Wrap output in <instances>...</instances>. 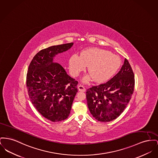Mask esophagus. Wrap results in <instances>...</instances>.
<instances>
[{
  "mask_svg": "<svg viewBox=\"0 0 158 158\" xmlns=\"http://www.w3.org/2000/svg\"><path fill=\"white\" fill-rule=\"evenodd\" d=\"M78 89L79 91H82V92H85L86 91V88H85V86L83 85H78Z\"/></svg>",
  "mask_w": 158,
  "mask_h": 158,
  "instance_id": "esophagus-1",
  "label": "esophagus"
}]
</instances>
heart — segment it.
<instances>
[{"label":"heart","mask_w":158,"mask_h":158,"mask_svg":"<svg viewBox=\"0 0 158 158\" xmlns=\"http://www.w3.org/2000/svg\"><path fill=\"white\" fill-rule=\"evenodd\" d=\"M121 64L118 56L98 48L86 49L81 52V56L73 54L69 60L70 71L73 76H78L88 66L91 75L84 78L85 82L92 79L98 83L108 81L116 74Z\"/></svg>","instance_id":"obj_1"}]
</instances>
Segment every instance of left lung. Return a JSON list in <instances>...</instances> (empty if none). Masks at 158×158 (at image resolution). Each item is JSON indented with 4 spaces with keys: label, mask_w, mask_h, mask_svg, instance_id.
Here are the masks:
<instances>
[{
    "label": "left lung",
    "mask_w": 158,
    "mask_h": 158,
    "mask_svg": "<svg viewBox=\"0 0 158 158\" xmlns=\"http://www.w3.org/2000/svg\"><path fill=\"white\" fill-rule=\"evenodd\" d=\"M134 85V74L125 58L120 71L110 80L86 90L87 104L93 117L102 122L119 117L131 98Z\"/></svg>",
    "instance_id": "obj_1"
}]
</instances>
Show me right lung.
Returning <instances> with one entry per match:
<instances>
[{
  "label": "right lung",
  "instance_id": "obj_1",
  "mask_svg": "<svg viewBox=\"0 0 158 158\" xmlns=\"http://www.w3.org/2000/svg\"><path fill=\"white\" fill-rule=\"evenodd\" d=\"M73 43L42 49L28 66L26 85L31 103L44 117L52 122L64 121L71 111L78 82L67 74L56 55L66 51Z\"/></svg>",
  "mask_w": 158,
  "mask_h": 158
}]
</instances>
